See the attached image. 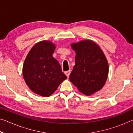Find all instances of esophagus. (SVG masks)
Here are the masks:
<instances>
[{
    "label": "esophagus",
    "instance_id": "esophagus-1",
    "mask_svg": "<svg viewBox=\"0 0 133 133\" xmlns=\"http://www.w3.org/2000/svg\"><path fill=\"white\" fill-rule=\"evenodd\" d=\"M70 73H71V71H70V70H68V71H65V72H64L65 75H66L67 76V77H69L70 74Z\"/></svg>",
    "mask_w": 133,
    "mask_h": 133
}]
</instances>
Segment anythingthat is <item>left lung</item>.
Wrapping results in <instances>:
<instances>
[{"mask_svg": "<svg viewBox=\"0 0 133 133\" xmlns=\"http://www.w3.org/2000/svg\"><path fill=\"white\" fill-rule=\"evenodd\" d=\"M75 51V65L69 80L81 93L90 96L104 86L109 75V63L98 45L91 40L71 44Z\"/></svg>", "mask_w": 133, "mask_h": 133, "instance_id": "obj_1", "label": "left lung"}]
</instances>
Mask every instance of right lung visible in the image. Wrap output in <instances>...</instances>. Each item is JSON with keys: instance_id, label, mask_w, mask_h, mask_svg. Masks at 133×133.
I'll return each instance as SVG.
<instances>
[{"instance_id": "1", "label": "right lung", "mask_w": 133, "mask_h": 133, "mask_svg": "<svg viewBox=\"0 0 133 133\" xmlns=\"http://www.w3.org/2000/svg\"><path fill=\"white\" fill-rule=\"evenodd\" d=\"M56 45L50 40L36 43L24 60L23 76L31 91L42 97H49L57 90L67 76L53 57Z\"/></svg>"}]
</instances>
